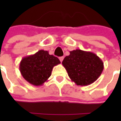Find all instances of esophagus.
<instances>
[{
    "instance_id": "34e87169",
    "label": "esophagus",
    "mask_w": 121,
    "mask_h": 121,
    "mask_svg": "<svg viewBox=\"0 0 121 121\" xmlns=\"http://www.w3.org/2000/svg\"><path fill=\"white\" fill-rule=\"evenodd\" d=\"M63 58H64L63 56H61V57H60V58H59V59H60V60L61 62H62V61L63 60Z\"/></svg>"
}]
</instances>
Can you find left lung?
<instances>
[{
    "label": "left lung",
    "mask_w": 121,
    "mask_h": 121,
    "mask_svg": "<svg viewBox=\"0 0 121 121\" xmlns=\"http://www.w3.org/2000/svg\"><path fill=\"white\" fill-rule=\"evenodd\" d=\"M69 78L78 86H88L99 78L104 69V63L91 52L76 49L70 51L62 61Z\"/></svg>",
    "instance_id": "obj_1"
}]
</instances>
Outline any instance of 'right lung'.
Instances as JSON below:
<instances>
[{
  "label": "right lung",
  "mask_w": 121,
  "mask_h": 121,
  "mask_svg": "<svg viewBox=\"0 0 121 121\" xmlns=\"http://www.w3.org/2000/svg\"><path fill=\"white\" fill-rule=\"evenodd\" d=\"M61 62L47 50H40L34 54L22 58L19 70L25 80L35 86H42L51 75L53 67Z\"/></svg>",
  "instance_id": "add662e5"
}]
</instances>
